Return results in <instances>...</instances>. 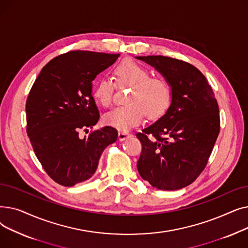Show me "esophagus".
<instances>
[{"label":"esophagus","instance_id":"34e87169","mask_svg":"<svg viewBox=\"0 0 248 248\" xmlns=\"http://www.w3.org/2000/svg\"><path fill=\"white\" fill-rule=\"evenodd\" d=\"M131 137H132V135L129 134V133H127V132H121V133H119V140H125L126 139L131 138Z\"/></svg>","mask_w":248,"mask_h":248}]
</instances>
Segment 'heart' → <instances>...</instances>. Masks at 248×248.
Here are the masks:
<instances>
[{"label": "heart", "mask_w": 248, "mask_h": 248, "mask_svg": "<svg viewBox=\"0 0 248 248\" xmlns=\"http://www.w3.org/2000/svg\"><path fill=\"white\" fill-rule=\"evenodd\" d=\"M115 82L121 86L131 87L126 102L108 112L103 117L107 125L126 132L140 124L145 117L150 120L161 117L172 101V89L163 78L151 77L144 66L132 59H124L112 69ZM114 83L108 79L98 80L93 87V96L100 106L108 108L111 104Z\"/></svg>", "instance_id": "1"}]
</instances>
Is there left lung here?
<instances>
[{"mask_svg": "<svg viewBox=\"0 0 248 248\" xmlns=\"http://www.w3.org/2000/svg\"><path fill=\"white\" fill-rule=\"evenodd\" d=\"M136 58L160 72L172 89L165 114L137 135L142 146L138 171L155 189H182L201 174L215 145L220 131L217 100L193 65L161 55Z\"/></svg>", "mask_w": 248, "mask_h": 248, "instance_id": "left-lung-1", "label": "left lung"}]
</instances>
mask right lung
<instances>
[{
    "mask_svg": "<svg viewBox=\"0 0 248 248\" xmlns=\"http://www.w3.org/2000/svg\"><path fill=\"white\" fill-rule=\"evenodd\" d=\"M120 54L71 51L49 61L39 73L26 102L27 134L39 162L56 183L71 187L95 173L99 158L117 140L104 126L80 139L99 120L93 81Z\"/></svg>",
    "mask_w": 248,
    "mask_h": 248,
    "instance_id": "right-lung-1",
    "label": "right lung"
}]
</instances>
